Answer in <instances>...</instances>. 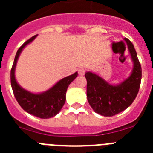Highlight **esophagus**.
Instances as JSON below:
<instances>
[{
    "mask_svg": "<svg viewBox=\"0 0 153 153\" xmlns=\"http://www.w3.org/2000/svg\"><path fill=\"white\" fill-rule=\"evenodd\" d=\"M78 73L80 76H83L84 75V74L86 73V69L84 68H79V70H78Z\"/></svg>",
    "mask_w": 153,
    "mask_h": 153,
    "instance_id": "1",
    "label": "esophagus"
}]
</instances>
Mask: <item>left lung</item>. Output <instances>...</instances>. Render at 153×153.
Wrapping results in <instances>:
<instances>
[{
    "label": "left lung",
    "mask_w": 153,
    "mask_h": 153,
    "mask_svg": "<svg viewBox=\"0 0 153 153\" xmlns=\"http://www.w3.org/2000/svg\"><path fill=\"white\" fill-rule=\"evenodd\" d=\"M125 40L133 62V69L129 77L122 83L114 86L95 74L86 72L85 74L89 103L96 113L104 117H113L125 110L134 101L140 90L141 65L132 42L127 38Z\"/></svg>",
    "instance_id": "8db88e82"
}]
</instances>
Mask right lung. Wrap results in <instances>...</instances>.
Segmentation results:
<instances>
[{
    "mask_svg": "<svg viewBox=\"0 0 153 153\" xmlns=\"http://www.w3.org/2000/svg\"><path fill=\"white\" fill-rule=\"evenodd\" d=\"M36 35L27 40L17 51L10 70V83L13 95L19 105L25 111L41 119H49L56 116L63 106L66 101L67 87L77 76V72L60 79L50 90L35 94L21 88L17 83L14 75L16 64L23 48L35 39Z\"/></svg>",
    "mask_w": 153,
    "mask_h": 153,
    "instance_id": "1",
    "label": "right lung"
}]
</instances>
